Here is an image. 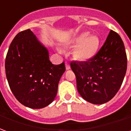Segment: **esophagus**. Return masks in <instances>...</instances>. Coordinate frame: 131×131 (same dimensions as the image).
I'll use <instances>...</instances> for the list:
<instances>
[{"label": "esophagus", "instance_id": "34e87169", "mask_svg": "<svg viewBox=\"0 0 131 131\" xmlns=\"http://www.w3.org/2000/svg\"><path fill=\"white\" fill-rule=\"evenodd\" d=\"M65 66H66V69H67V70L70 69V65H69V62H65Z\"/></svg>", "mask_w": 131, "mask_h": 131}]
</instances>
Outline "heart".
<instances>
[{"label":"heart","mask_w":131,"mask_h":131,"mask_svg":"<svg viewBox=\"0 0 131 131\" xmlns=\"http://www.w3.org/2000/svg\"><path fill=\"white\" fill-rule=\"evenodd\" d=\"M85 32L71 40L67 43V47H76L74 57L80 61H88L95 54L99 46V39L95 36H90ZM61 52V51L59 50Z\"/></svg>","instance_id":"1"}]
</instances>
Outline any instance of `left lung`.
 I'll list each match as a JSON object with an SVG mask.
<instances>
[{"label":"left lung","mask_w":131,"mask_h":131,"mask_svg":"<svg viewBox=\"0 0 131 131\" xmlns=\"http://www.w3.org/2000/svg\"><path fill=\"white\" fill-rule=\"evenodd\" d=\"M82 97L100 105L110 101L121 86L127 69V56L121 36L110 31L98 52L87 62H72Z\"/></svg>","instance_id":"obj_1"}]
</instances>
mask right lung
<instances>
[{"instance_id": "add662e5", "label": "right lung", "mask_w": 131, "mask_h": 131, "mask_svg": "<svg viewBox=\"0 0 131 131\" xmlns=\"http://www.w3.org/2000/svg\"><path fill=\"white\" fill-rule=\"evenodd\" d=\"M5 68L15 97L32 109L43 108L53 102L65 72L64 62L54 65L49 61L47 49L30 29L18 33L13 39Z\"/></svg>"}]
</instances>
